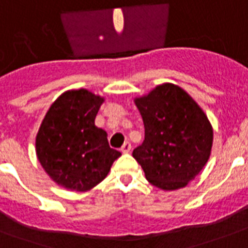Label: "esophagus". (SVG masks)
<instances>
[{"mask_svg":"<svg viewBox=\"0 0 248 248\" xmlns=\"http://www.w3.org/2000/svg\"><path fill=\"white\" fill-rule=\"evenodd\" d=\"M130 151H131V144L128 143V141H126V143L122 145V148H121V152H122V153H130Z\"/></svg>","mask_w":248,"mask_h":248,"instance_id":"esophagus-1","label":"esophagus"}]
</instances>
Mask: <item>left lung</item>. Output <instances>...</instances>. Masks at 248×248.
<instances>
[{
    "instance_id": "8db88e82",
    "label": "left lung",
    "mask_w": 248,
    "mask_h": 248,
    "mask_svg": "<svg viewBox=\"0 0 248 248\" xmlns=\"http://www.w3.org/2000/svg\"><path fill=\"white\" fill-rule=\"evenodd\" d=\"M134 101L143 118L145 138L132 157L157 188H184L211 155L214 131L207 116L186 91L173 83L157 86Z\"/></svg>"
}]
</instances>
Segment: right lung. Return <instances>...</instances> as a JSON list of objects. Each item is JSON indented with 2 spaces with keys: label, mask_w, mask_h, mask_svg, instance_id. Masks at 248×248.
I'll return each mask as SVG.
<instances>
[{
  "label": "right lung",
  "mask_w": 248,
  "mask_h": 248,
  "mask_svg": "<svg viewBox=\"0 0 248 248\" xmlns=\"http://www.w3.org/2000/svg\"><path fill=\"white\" fill-rule=\"evenodd\" d=\"M104 97L86 89L62 93L46 113L36 136L41 166L63 188L87 192L103 181L121 155L107 132L95 126Z\"/></svg>",
  "instance_id": "1"
}]
</instances>
